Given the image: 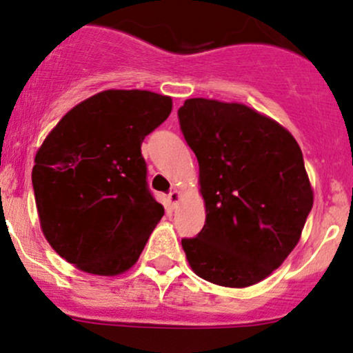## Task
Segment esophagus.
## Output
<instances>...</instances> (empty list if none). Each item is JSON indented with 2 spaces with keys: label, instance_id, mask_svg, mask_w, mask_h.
<instances>
[{
  "label": "esophagus",
  "instance_id": "34e87169",
  "mask_svg": "<svg viewBox=\"0 0 353 353\" xmlns=\"http://www.w3.org/2000/svg\"><path fill=\"white\" fill-rule=\"evenodd\" d=\"M168 199H169V202H171V205L174 208L177 207V203H179V200H181V192L177 190V189H174V190H171L169 192V195H168Z\"/></svg>",
  "mask_w": 353,
  "mask_h": 353
}]
</instances>
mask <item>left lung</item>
Segmentation results:
<instances>
[{
    "label": "left lung",
    "instance_id": "obj_1",
    "mask_svg": "<svg viewBox=\"0 0 353 353\" xmlns=\"http://www.w3.org/2000/svg\"><path fill=\"white\" fill-rule=\"evenodd\" d=\"M177 115L207 212L202 231L182 239L187 261L207 282L251 287L293 251L313 208L300 146L244 104L195 97Z\"/></svg>",
    "mask_w": 353,
    "mask_h": 353
}]
</instances>
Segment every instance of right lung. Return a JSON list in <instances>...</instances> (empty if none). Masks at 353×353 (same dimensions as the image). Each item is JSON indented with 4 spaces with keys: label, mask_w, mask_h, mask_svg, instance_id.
<instances>
[{
    "label": "right lung",
    "mask_w": 353,
    "mask_h": 353,
    "mask_svg": "<svg viewBox=\"0 0 353 353\" xmlns=\"http://www.w3.org/2000/svg\"><path fill=\"white\" fill-rule=\"evenodd\" d=\"M171 110L168 96L109 89L73 107L39 148L32 185L40 226L79 270H128L163 218L141 143Z\"/></svg>",
    "instance_id": "right-lung-1"
}]
</instances>
